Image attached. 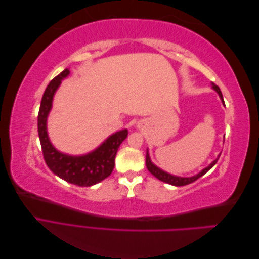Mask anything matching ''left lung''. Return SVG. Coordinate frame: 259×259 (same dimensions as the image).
<instances>
[{
  "mask_svg": "<svg viewBox=\"0 0 259 259\" xmlns=\"http://www.w3.org/2000/svg\"><path fill=\"white\" fill-rule=\"evenodd\" d=\"M213 89L218 93V95H219V97H221V99H222V101H223V104H225V103H224V98H223V94H222L221 90H219L218 86L215 85L214 83H213ZM219 156H221V155H218V158H217L215 161L211 162L207 167H205L204 169H202L199 174L194 175V176H192V177H179V176H174V175H170V174L166 173V171H164V170L160 169L158 166H155L154 164L151 162L150 156H149L148 150H147V154H146V165H147L148 170L150 171V173H151L154 177L160 179L161 182H164V183L169 184V185H173V186L180 187V186L189 185V184L195 182V180L199 179L200 177H202L204 174H206L207 171L217 163V161H218V159H219Z\"/></svg>",
  "mask_w": 259,
  "mask_h": 259,
  "instance_id": "left-lung-1",
  "label": "left lung"
}]
</instances>
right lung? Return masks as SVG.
<instances>
[{"label": "right lung", "instance_id": "obj_1", "mask_svg": "<svg viewBox=\"0 0 259 259\" xmlns=\"http://www.w3.org/2000/svg\"><path fill=\"white\" fill-rule=\"evenodd\" d=\"M69 73V70L65 69L60 74L55 76L43 94L37 115L38 137H40L46 165L55 175L70 184L80 187H90L98 184L112 173L117 149L127 137L128 131L122 130L116 132L115 134L107 138L106 142L96 150L85 155L72 156L57 151L49 139L46 120L52 109L54 94L60 85L61 80H64Z\"/></svg>", "mask_w": 259, "mask_h": 259}]
</instances>
